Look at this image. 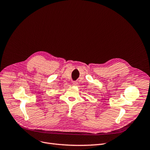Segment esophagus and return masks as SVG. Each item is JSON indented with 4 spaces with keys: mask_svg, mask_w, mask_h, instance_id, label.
Instances as JSON below:
<instances>
[{
    "mask_svg": "<svg viewBox=\"0 0 150 150\" xmlns=\"http://www.w3.org/2000/svg\"><path fill=\"white\" fill-rule=\"evenodd\" d=\"M72 84L74 86H77V84H78V82H76V81H73V82H72Z\"/></svg>",
    "mask_w": 150,
    "mask_h": 150,
    "instance_id": "obj_1",
    "label": "esophagus"
}]
</instances>
